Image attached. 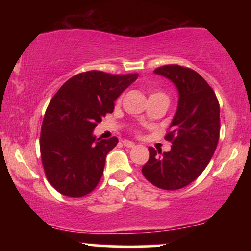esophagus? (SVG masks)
Instances as JSON below:
<instances>
[{
	"mask_svg": "<svg viewBox=\"0 0 251 251\" xmlns=\"http://www.w3.org/2000/svg\"><path fill=\"white\" fill-rule=\"evenodd\" d=\"M123 144H124V146H126V148H134L135 146V144L129 142V140H123Z\"/></svg>",
	"mask_w": 251,
	"mask_h": 251,
	"instance_id": "esophagus-1",
	"label": "esophagus"
}]
</instances>
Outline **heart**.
<instances>
[{
  "mask_svg": "<svg viewBox=\"0 0 251 251\" xmlns=\"http://www.w3.org/2000/svg\"><path fill=\"white\" fill-rule=\"evenodd\" d=\"M154 94H162V93H154Z\"/></svg>",
  "mask_w": 251,
  "mask_h": 251,
  "instance_id": "obj_1",
  "label": "heart"
}]
</instances>
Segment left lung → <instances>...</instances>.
I'll return each mask as SVG.
<instances>
[{"instance_id":"left-lung-1","label":"left lung","mask_w":251,"mask_h":251,"mask_svg":"<svg viewBox=\"0 0 251 251\" xmlns=\"http://www.w3.org/2000/svg\"><path fill=\"white\" fill-rule=\"evenodd\" d=\"M154 73L174 82L178 106L165 135L171 150L162 153L149 148L142 172L157 188L178 190L192 183L214 154L220 138V103L209 83L190 68L168 65Z\"/></svg>"}]
</instances>
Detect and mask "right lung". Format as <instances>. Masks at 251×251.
I'll list each match as a JSON object with an SVG mask.
<instances>
[{
    "label": "right lung",
    "mask_w": 251,
    "mask_h": 251,
    "mask_svg": "<svg viewBox=\"0 0 251 251\" xmlns=\"http://www.w3.org/2000/svg\"><path fill=\"white\" fill-rule=\"evenodd\" d=\"M137 77L85 72L67 80L50 100L43 117L40 151L46 177L60 194L82 197L96 189L106 155L118 138L100 139L93 131Z\"/></svg>",
    "instance_id": "obj_1"
}]
</instances>
